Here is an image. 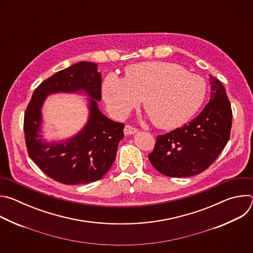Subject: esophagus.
<instances>
[{
    "label": "esophagus",
    "mask_w": 253,
    "mask_h": 253,
    "mask_svg": "<svg viewBox=\"0 0 253 253\" xmlns=\"http://www.w3.org/2000/svg\"><path fill=\"white\" fill-rule=\"evenodd\" d=\"M138 132V129L130 126V125H126L125 128H124V134L125 135H133L135 133Z\"/></svg>",
    "instance_id": "1"
}]
</instances>
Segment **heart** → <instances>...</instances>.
<instances>
[{
	"label": "heart",
	"instance_id": "heart-1",
	"mask_svg": "<svg viewBox=\"0 0 253 253\" xmlns=\"http://www.w3.org/2000/svg\"><path fill=\"white\" fill-rule=\"evenodd\" d=\"M206 94L204 79L167 62H142L128 66L124 79L107 75L102 96L107 110L117 119L125 117L142 98L152 123L172 129L186 123L200 108Z\"/></svg>",
	"mask_w": 253,
	"mask_h": 253
}]
</instances>
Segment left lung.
<instances>
[{
	"mask_svg": "<svg viewBox=\"0 0 253 253\" xmlns=\"http://www.w3.org/2000/svg\"><path fill=\"white\" fill-rule=\"evenodd\" d=\"M210 99L201 113L167 134L157 136L148 155L153 167L169 177H190L207 169L224 149L232 124L225 88L209 75Z\"/></svg>",
	"mask_w": 253,
	"mask_h": 253,
	"instance_id": "1",
	"label": "left lung"
}]
</instances>
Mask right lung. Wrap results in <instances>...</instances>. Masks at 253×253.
<instances>
[{
	"mask_svg": "<svg viewBox=\"0 0 253 253\" xmlns=\"http://www.w3.org/2000/svg\"><path fill=\"white\" fill-rule=\"evenodd\" d=\"M101 83L96 63L79 62L42 82L27 107L24 131L29 156L46 175L60 183L95 182L115 161L118 144L124 138V124L112 121L100 111ZM59 92L87 95L88 120L73 136L47 141L42 139V109L48 95Z\"/></svg>",
	"mask_w": 253,
	"mask_h": 253,
	"instance_id": "1",
	"label": "right lung"
}]
</instances>
